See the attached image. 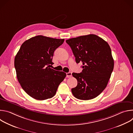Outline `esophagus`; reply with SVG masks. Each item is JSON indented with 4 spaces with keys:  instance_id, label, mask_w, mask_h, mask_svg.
Returning a JSON list of instances; mask_svg holds the SVG:
<instances>
[{
    "instance_id": "obj_1",
    "label": "esophagus",
    "mask_w": 133,
    "mask_h": 133,
    "mask_svg": "<svg viewBox=\"0 0 133 133\" xmlns=\"http://www.w3.org/2000/svg\"><path fill=\"white\" fill-rule=\"evenodd\" d=\"M72 76V74L71 72H67L66 73V77H68V78H69V77H71Z\"/></svg>"
}]
</instances>
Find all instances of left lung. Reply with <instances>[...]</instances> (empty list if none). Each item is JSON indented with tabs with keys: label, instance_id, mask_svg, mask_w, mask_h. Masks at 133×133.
<instances>
[{
	"label": "left lung",
	"instance_id": "obj_1",
	"mask_svg": "<svg viewBox=\"0 0 133 133\" xmlns=\"http://www.w3.org/2000/svg\"><path fill=\"white\" fill-rule=\"evenodd\" d=\"M75 57L76 62L83 63L82 72H73L77 86L71 89L73 95L81 100L98 96L106 87L114 62L108 44L94 34L66 40Z\"/></svg>",
	"mask_w": 133,
	"mask_h": 133
}]
</instances>
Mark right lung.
I'll use <instances>...</instances> for the list:
<instances>
[{
  "label": "right lung",
  "mask_w": 133,
  "mask_h": 133,
  "mask_svg": "<svg viewBox=\"0 0 133 133\" xmlns=\"http://www.w3.org/2000/svg\"><path fill=\"white\" fill-rule=\"evenodd\" d=\"M64 39L42 35L26 41L15 58L17 77L22 88L34 99L43 101L55 96L66 74L49 68L54 51Z\"/></svg>",
  "instance_id": "obj_1"
}]
</instances>
